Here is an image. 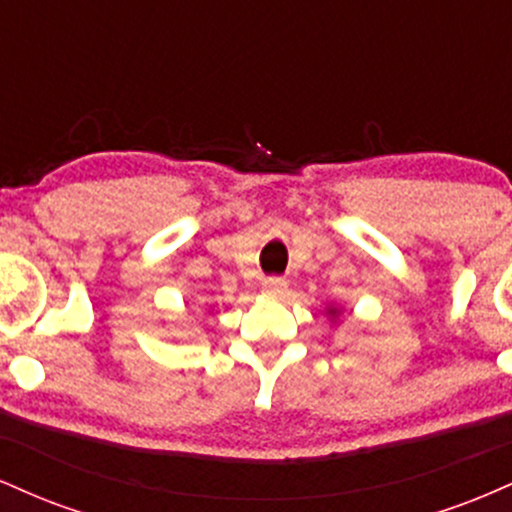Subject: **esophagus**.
Returning <instances> with one entry per match:
<instances>
[{"mask_svg": "<svg viewBox=\"0 0 512 512\" xmlns=\"http://www.w3.org/2000/svg\"><path fill=\"white\" fill-rule=\"evenodd\" d=\"M262 291L267 296H281L286 291V281L279 279V276H269V279L262 281Z\"/></svg>", "mask_w": 512, "mask_h": 512, "instance_id": "esophagus-1", "label": "esophagus"}]
</instances>
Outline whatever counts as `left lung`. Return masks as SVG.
Listing matches in <instances>:
<instances>
[{"label": "left lung", "mask_w": 512, "mask_h": 512, "mask_svg": "<svg viewBox=\"0 0 512 512\" xmlns=\"http://www.w3.org/2000/svg\"><path fill=\"white\" fill-rule=\"evenodd\" d=\"M327 313H330L332 317H337V315H339V310H337V308H327Z\"/></svg>", "instance_id": "8db88e82"}]
</instances>
